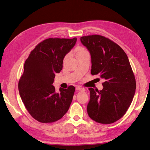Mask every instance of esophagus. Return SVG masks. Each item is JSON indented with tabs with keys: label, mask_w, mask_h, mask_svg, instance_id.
Wrapping results in <instances>:
<instances>
[{
	"label": "esophagus",
	"mask_w": 150,
	"mask_h": 150,
	"mask_svg": "<svg viewBox=\"0 0 150 150\" xmlns=\"http://www.w3.org/2000/svg\"><path fill=\"white\" fill-rule=\"evenodd\" d=\"M76 89L77 90H78V91H84V90H85V89L83 88H82V87H80V86L76 87Z\"/></svg>",
	"instance_id": "obj_1"
}]
</instances>
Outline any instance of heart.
I'll return each instance as SVG.
<instances>
[{"mask_svg":"<svg viewBox=\"0 0 150 150\" xmlns=\"http://www.w3.org/2000/svg\"><path fill=\"white\" fill-rule=\"evenodd\" d=\"M86 51L84 48H83L82 47H78L76 48V56L78 54L83 53V52H85Z\"/></svg>","mask_w":150,"mask_h":150,"instance_id":"obj_1","label":"heart"}]
</instances>
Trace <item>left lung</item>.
<instances>
[{
	"instance_id": "obj_1",
	"label": "left lung",
	"mask_w": 150,
	"mask_h": 150,
	"mask_svg": "<svg viewBox=\"0 0 150 150\" xmlns=\"http://www.w3.org/2000/svg\"><path fill=\"white\" fill-rule=\"evenodd\" d=\"M81 41L90 52L91 74H99L105 81L102 90L88 88V114L100 124H112L124 116L136 91V79L128 56L117 43L100 35L83 36Z\"/></svg>"
}]
</instances>
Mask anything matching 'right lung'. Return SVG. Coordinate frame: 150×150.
Wrapping results in <instances>:
<instances>
[{
	"label": "right lung",
	"instance_id": "right-lung-1",
	"mask_svg": "<svg viewBox=\"0 0 150 150\" xmlns=\"http://www.w3.org/2000/svg\"><path fill=\"white\" fill-rule=\"evenodd\" d=\"M77 38H49L39 43L30 52L19 82L22 100L30 115L43 124L54 122L68 111L74 86L60 88L56 93L55 74L62 69L63 60L75 45Z\"/></svg>",
	"mask_w": 150,
	"mask_h": 150
}]
</instances>
